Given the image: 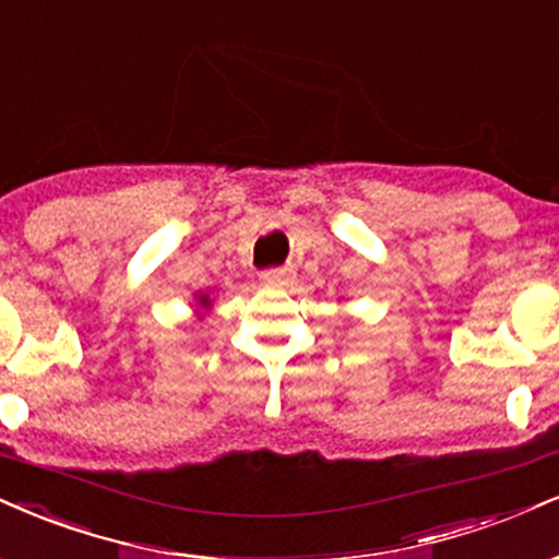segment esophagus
Returning <instances> with one entry per match:
<instances>
[{"label":"esophagus","instance_id":"34e87169","mask_svg":"<svg viewBox=\"0 0 559 559\" xmlns=\"http://www.w3.org/2000/svg\"><path fill=\"white\" fill-rule=\"evenodd\" d=\"M292 275H294L292 267H267V271H262V281L273 286H284L292 281Z\"/></svg>","mask_w":559,"mask_h":559}]
</instances>
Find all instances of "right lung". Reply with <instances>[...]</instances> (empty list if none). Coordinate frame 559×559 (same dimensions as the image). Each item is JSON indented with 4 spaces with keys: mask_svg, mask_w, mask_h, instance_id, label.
<instances>
[{
    "mask_svg": "<svg viewBox=\"0 0 559 559\" xmlns=\"http://www.w3.org/2000/svg\"><path fill=\"white\" fill-rule=\"evenodd\" d=\"M200 305H203V307H207V297H200Z\"/></svg>",
    "mask_w": 559,
    "mask_h": 559,
    "instance_id": "obj_1",
    "label": "right lung"
}]
</instances>
